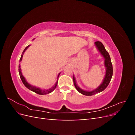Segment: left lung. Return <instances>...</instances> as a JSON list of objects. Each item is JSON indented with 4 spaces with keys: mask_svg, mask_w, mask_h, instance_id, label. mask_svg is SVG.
Masks as SVG:
<instances>
[{
    "mask_svg": "<svg viewBox=\"0 0 135 135\" xmlns=\"http://www.w3.org/2000/svg\"><path fill=\"white\" fill-rule=\"evenodd\" d=\"M95 45L96 47L97 48V50L99 51L100 54L102 55L104 59V66L106 69V72H105V75L104 78L103 79V82L101 83V84L95 89L91 91H85L83 89H81L78 84H76V79L75 78L74 75L73 76V79L74 81V84L77 91L79 93H81L82 95L85 96H92L93 95H95L96 93H100L102 91H103L104 89L108 87L109 85L110 80L113 76V66L112 64L111 59H110V57L109 54V53L105 50V47L104 46L103 44L101 42H95Z\"/></svg>",
    "mask_w": 135,
    "mask_h": 135,
    "instance_id": "8db88e82",
    "label": "left lung"
}]
</instances>
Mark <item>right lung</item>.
I'll list each match as a JSON object with an SVG mask.
<instances>
[{
	"instance_id": "1",
	"label": "right lung",
	"mask_w": 135,
	"mask_h": 135,
	"mask_svg": "<svg viewBox=\"0 0 135 135\" xmlns=\"http://www.w3.org/2000/svg\"><path fill=\"white\" fill-rule=\"evenodd\" d=\"M33 39V40H34ZM30 46V45H28V46H27L25 48V50H23L22 54V55L21 56V58H20V62H21V61H22V57H23V54L24 52H25L26 51V50H27V49ZM18 72H19V74H20V78H21V79L22 81L23 84L25 85V86L28 88V89H30V91H32V92H35L37 94H39V95H47V94L48 93H51L52 91H54V89L56 88V86H57V83H58V78L60 74V73H59V75H58V76H57V81L56 82L55 84L52 87H51V88H49L48 89H40L37 87H35L34 86V85H32L31 84H30L29 83H28L27 81L26 80L25 77H24L22 74V72H21V68H20V64H19L18 65Z\"/></svg>"
}]
</instances>
